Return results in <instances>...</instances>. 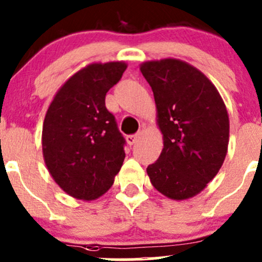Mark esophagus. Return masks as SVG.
Segmentation results:
<instances>
[{
	"label": "esophagus",
	"instance_id": "1",
	"mask_svg": "<svg viewBox=\"0 0 262 262\" xmlns=\"http://www.w3.org/2000/svg\"><path fill=\"white\" fill-rule=\"evenodd\" d=\"M139 137H141V134H139V133L130 134V136H126V142H128L129 146H133V144L136 143L137 141H138Z\"/></svg>",
	"mask_w": 262,
	"mask_h": 262
}]
</instances>
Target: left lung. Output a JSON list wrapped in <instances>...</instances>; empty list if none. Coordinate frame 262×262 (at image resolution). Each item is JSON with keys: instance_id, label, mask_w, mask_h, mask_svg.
I'll list each match as a JSON object with an SVG mask.
<instances>
[{"instance_id": "8db88e82", "label": "left lung", "mask_w": 262, "mask_h": 262, "mask_svg": "<svg viewBox=\"0 0 262 262\" xmlns=\"http://www.w3.org/2000/svg\"><path fill=\"white\" fill-rule=\"evenodd\" d=\"M141 72L152 87L163 149L147 167L165 196L199 194L222 167L228 149L229 119L215 86L199 70L173 58L149 60Z\"/></svg>"}]
</instances>
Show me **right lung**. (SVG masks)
Returning a JSON list of instances; mask_svg holds the SVG:
<instances>
[{"mask_svg": "<svg viewBox=\"0 0 262 262\" xmlns=\"http://www.w3.org/2000/svg\"><path fill=\"white\" fill-rule=\"evenodd\" d=\"M125 70L124 62L82 68L58 90L46 114L41 143L47 168L76 199L105 194L125 158V139L105 106L106 92Z\"/></svg>", "mask_w": 262, "mask_h": 262, "instance_id": "right-lung-1", "label": "right lung"}]
</instances>
